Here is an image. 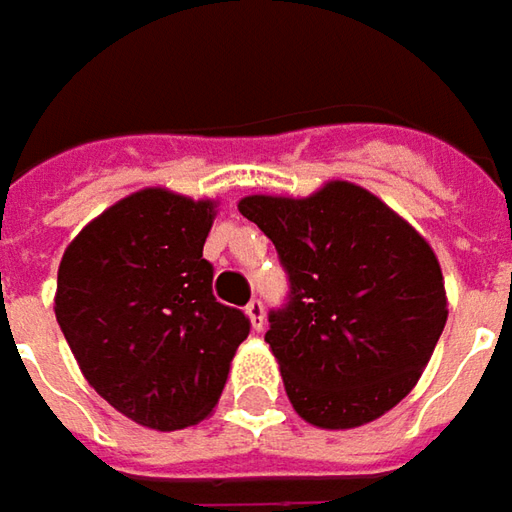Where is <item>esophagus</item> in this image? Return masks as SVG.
Masks as SVG:
<instances>
[{
  "label": "esophagus",
  "instance_id": "1",
  "mask_svg": "<svg viewBox=\"0 0 512 512\" xmlns=\"http://www.w3.org/2000/svg\"><path fill=\"white\" fill-rule=\"evenodd\" d=\"M246 317L252 320V328L255 331H260L263 328V320H266V309H263V303L260 300H249V306H246Z\"/></svg>",
  "mask_w": 512,
  "mask_h": 512
}]
</instances>
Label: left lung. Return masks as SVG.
I'll list each match as a JSON object with an SVG mask.
<instances>
[{"mask_svg":"<svg viewBox=\"0 0 512 512\" xmlns=\"http://www.w3.org/2000/svg\"><path fill=\"white\" fill-rule=\"evenodd\" d=\"M238 209L289 274V303L269 311L266 343L294 411L343 431L408 397L448 320L428 240L348 181L309 198L249 195Z\"/></svg>","mask_w":512,"mask_h":512,"instance_id":"obj_1","label":"left lung"}]
</instances>
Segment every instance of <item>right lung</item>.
Segmentation results:
<instances>
[{
    "label": "right lung",
    "instance_id": "1",
    "mask_svg": "<svg viewBox=\"0 0 512 512\" xmlns=\"http://www.w3.org/2000/svg\"><path fill=\"white\" fill-rule=\"evenodd\" d=\"M212 221L215 201L150 186L87 223L59 266L53 309L81 374L152 431L212 414L249 337V317L212 294Z\"/></svg>",
    "mask_w": 512,
    "mask_h": 512
}]
</instances>
